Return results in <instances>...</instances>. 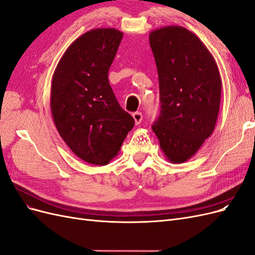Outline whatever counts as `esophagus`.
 <instances>
[{
	"instance_id": "34e87169",
	"label": "esophagus",
	"mask_w": 255,
	"mask_h": 255,
	"mask_svg": "<svg viewBox=\"0 0 255 255\" xmlns=\"http://www.w3.org/2000/svg\"><path fill=\"white\" fill-rule=\"evenodd\" d=\"M133 118L135 120L136 125H139V123L142 121V114L140 112H136L133 114Z\"/></svg>"
}]
</instances>
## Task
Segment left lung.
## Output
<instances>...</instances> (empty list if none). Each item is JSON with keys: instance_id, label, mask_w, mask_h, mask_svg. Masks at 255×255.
Here are the masks:
<instances>
[{"instance_id": "left-lung-1", "label": "left lung", "mask_w": 255, "mask_h": 255, "mask_svg": "<svg viewBox=\"0 0 255 255\" xmlns=\"http://www.w3.org/2000/svg\"><path fill=\"white\" fill-rule=\"evenodd\" d=\"M149 41L157 67L160 114L152 125L169 161L194 156L217 121L221 79L204 43L182 26L154 29Z\"/></svg>"}]
</instances>
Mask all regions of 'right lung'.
<instances>
[{
  "label": "right lung",
  "mask_w": 255,
  "mask_h": 255,
  "mask_svg": "<svg viewBox=\"0 0 255 255\" xmlns=\"http://www.w3.org/2000/svg\"><path fill=\"white\" fill-rule=\"evenodd\" d=\"M122 37L115 28L89 30L70 44L53 74L55 127L75 155L92 165L109 164L135 125L109 82Z\"/></svg>",
  "instance_id": "right-lung-1"
}]
</instances>
